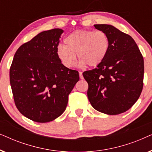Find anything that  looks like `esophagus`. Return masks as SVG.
I'll return each instance as SVG.
<instances>
[{
  "instance_id": "34e87169",
  "label": "esophagus",
  "mask_w": 152,
  "mask_h": 152,
  "mask_svg": "<svg viewBox=\"0 0 152 152\" xmlns=\"http://www.w3.org/2000/svg\"><path fill=\"white\" fill-rule=\"evenodd\" d=\"M79 74H80V78L81 79V80H83V79H84V77H83V75H82V72L80 71L79 72Z\"/></svg>"
}]
</instances>
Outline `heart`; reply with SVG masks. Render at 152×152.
<instances>
[{
  "mask_svg": "<svg viewBox=\"0 0 152 152\" xmlns=\"http://www.w3.org/2000/svg\"><path fill=\"white\" fill-rule=\"evenodd\" d=\"M65 45L57 46L56 54L62 65L70 68L74 66L77 55L79 66L96 67L107 57L109 39L104 32L80 30L70 33L64 39Z\"/></svg>",
  "mask_w": 152,
  "mask_h": 152,
  "instance_id": "obj_1",
  "label": "heart"
}]
</instances>
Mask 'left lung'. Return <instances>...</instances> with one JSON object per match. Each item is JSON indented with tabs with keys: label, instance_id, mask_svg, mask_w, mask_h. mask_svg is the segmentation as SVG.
<instances>
[{
	"label": "left lung",
	"instance_id": "left-lung-1",
	"mask_svg": "<svg viewBox=\"0 0 152 152\" xmlns=\"http://www.w3.org/2000/svg\"><path fill=\"white\" fill-rule=\"evenodd\" d=\"M109 39V50L102 63L83 72L88 84V100L95 110L118 115L130 109L143 87L144 60L134 39L111 25L96 24Z\"/></svg>",
	"mask_w": 152,
	"mask_h": 152
}]
</instances>
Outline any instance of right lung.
I'll return each instance as SVG.
<instances>
[{
  "label": "right lung",
  "mask_w": 152,
  "mask_h": 152,
  "mask_svg": "<svg viewBox=\"0 0 152 152\" xmlns=\"http://www.w3.org/2000/svg\"><path fill=\"white\" fill-rule=\"evenodd\" d=\"M64 30L43 31L16 52L10 70L15 104L25 117L48 122L65 111L79 72L62 65L56 50Z\"/></svg>",
  "instance_id": "add662e5"
}]
</instances>
